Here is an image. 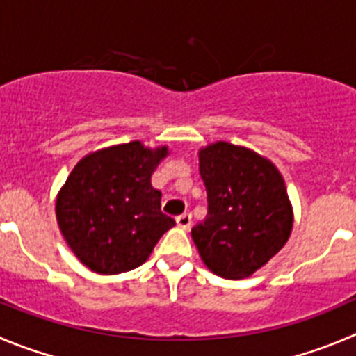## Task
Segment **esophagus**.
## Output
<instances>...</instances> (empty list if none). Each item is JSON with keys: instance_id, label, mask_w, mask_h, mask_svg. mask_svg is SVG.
I'll return each mask as SVG.
<instances>
[{"instance_id": "esophagus-1", "label": "esophagus", "mask_w": 356, "mask_h": 356, "mask_svg": "<svg viewBox=\"0 0 356 356\" xmlns=\"http://www.w3.org/2000/svg\"><path fill=\"white\" fill-rule=\"evenodd\" d=\"M175 221H177V227L182 228V230H189V228H191V223H193V221H191V214H188V212L177 216Z\"/></svg>"}]
</instances>
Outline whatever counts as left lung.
<instances>
[{
  "label": "left lung",
  "mask_w": 356,
  "mask_h": 356,
  "mask_svg": "<svg viewBox=\"0 0 356 356\" xmlns=\"http://www.w3.org/2000/svg\"><path fill=\"white\" fill-rule=\"evenodd\" d=\"M207 216L191 237L209 270L248 277L286 244L293 211L283 175L251 149L216 142L198 152Z\"/></svg>",
  "instance_id": "8db88e82"
}]
</instances>
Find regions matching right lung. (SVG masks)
I'll list each match as a JSON object with an SVG mask.
<instances>
[{"label": "right lung", "instance_id": "add662e5", "mask_svg": "<svg viewBox=\"0 0 356 356\" xmlns=\"http://www.w3.org/2000/svg\"><path fill=\"white\" fill-rule=\"evenodd\" d=\"M168 154L138 140L88 154L75 165L56 200L59 230L75 257L98 274L144 264L175 225L161 212L151 175Z\"/></svg>", "mask_w": 356, "mask_h": 356}]
</instances>
